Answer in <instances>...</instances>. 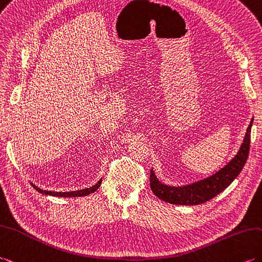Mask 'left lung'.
Here are the masks:
<instances>
[{
	"mask_svg": "<svg viewBox=\"0 0 262 262\" xmlns=\"http://www.w3.org/2000/svg\"><path fill=\"white\" fill-rule=\"evenodd\" d=\"M252 123L253 119L248 126L245 139L238 153L220 171L195 183L183 186H169L160 182L151 169L149 175L151 191L157 198L165 202L179 205H198L216 196L232 183L245 166L250 148Z\"/></svg>",
	"mask_w": 262,
	"mask_h": 262,
	"instance_id": "left-lung-1",
	"label": "left lung"
}]
</instances>
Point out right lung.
<instances>
[{
	"instance_id": "1",
	"label": "right lung",
	"mask_w": 262,
	"mask_h": 262,
	"mask_svg": "<svg viewBox=\"0 0 262 262\" xmlns=\"http://www.w3.org/2000/svg\"><path fill=\"white\" fill-rule=\"evenodd\" d=\"M101 179L97 182V184H95L94 186L88 187V188H83V190H79V191H71V192H52V191H46V190H41L40 187L35 186L33 183H31V185L35 188L36 191L40 192L41 194H46V195H51V196H61V198H76V196H86L89 195V194L94 193L95 191H97L99 188L100 184H101Z\"/></svg>"
}]
</instances>
